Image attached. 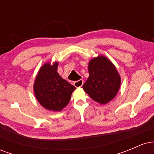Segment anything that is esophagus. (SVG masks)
Instances as JSON below:
<instances>
[{
    "label": "esophagus",
    "mask_w": 154,
    "mask_h": 154,
    "mask_svg": "<svg viewBox=\"0 0 154 154\" xmlns=\"http://www.w3.org/2000/svg\"><path fill=\"white\" fill-rule=\"evenodd\" d=\"M82 85H83V80H82V79H79V80L75 81V82H74V85H75L76 88L82 87Z\"/></svg>",
    "instance_id": "1"
}]
</instances>
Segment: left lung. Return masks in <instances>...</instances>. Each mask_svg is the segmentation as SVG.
<instances>
[{
  "instance_id": "8db88e82",
  "label": "left lung",
  "mask_w": 154,
  "mask_h": 154,
  "mask_svg": "<svg viewBox=\"0 0 154 154\" xmlns=\"http://www.w3.org/2000/svg\"><path fill=\"white\" fill-rule=\"evenodd\" d=\"M89 77L82 88L93 100L106 104L116 95L121 85V77L116 67L106 56H98L90 61Z\"/></svg>"
}]
</instances>
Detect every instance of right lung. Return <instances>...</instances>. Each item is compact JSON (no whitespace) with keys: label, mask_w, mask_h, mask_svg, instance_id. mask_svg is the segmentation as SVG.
<instances>
[{"label":"right lung","mask_w":154,"mask_h":154,"mask_svg":"<svg viewBox=\"0 0 154 154\" xmlns=\"http://www.w3.org/2000/svg\"><path fill=\"white\" fill-rule=\"evenodd\" d=\"M58 62L44 63L35 78L34 93L42 106L48 110L61 111L69 102L75 86L63 79L57 72Z\"/></svg>","instance_id":"1"}]
</instances>
